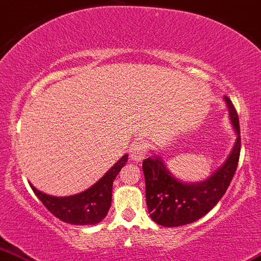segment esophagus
<instances>
[{
	"instance_id": "1",
	"label": "esophagus",
	"mask_w": 261,
	"mask_h": 261,
	"mask_svg": "<svg viewBox=\"0 0 261 261\" xmlns=\"http://www.w3.org/2000/svg\"><path fill=\"white\" fill-rule=\"evenodd\" d=\"M147 142L144 141H138L134 142L128 148V155H130V159L135 161V163H140L144 159L147 154Z\"/></svg>"
}]
</instances>
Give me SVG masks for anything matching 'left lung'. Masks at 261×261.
Returning a JSON list of instances; mask_svg holds the SVG:
<instances>
[{
  "instance_id": "8db88e82",
  "label": "left lung",
  "mask_w": 261,
  "mask_h": 261,
  "mask_svg": "<svg viewBox=\"0 0 261 261\" xmlns=\"http://www.w3.org/2000/svg\"><path fill=\"white\" fill-rule=\"evenodd\" d=\"M224 98L237 138L227 160L208 179L200 183H183L166 169L160 156L147 158L142 164L148 212L159 225L174 227L196 222L218 203L231 182L240 159V121L231 100L227 96Z\"/></svg>"
}]
</instances>
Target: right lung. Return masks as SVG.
<instances>
[{"instance_id": "1", "label": "right lung", "mask_w": 261, "mask_h": 261, "mask_svg": "<svg viewBox=\"0 0 261 261\" xmlns=\"http://www.w3.org/2000/svg\"><path fill=\"white\" fill-rule=\"evenodd\" d=\"M126 163L127 155L125 154L98 182L77 195L57 197L37 190L31 183L30 187L45 208L62 222L73 225H94L107 216L112 203L113 182Z\"/></svg>"}]
</instances>
